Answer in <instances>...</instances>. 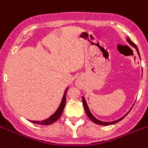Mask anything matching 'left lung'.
Listing matches in <instances>:
<instances>
[{
	"label": "left lung",
	"mask_w": 148,
	"mask_h": 148,
	"mask_svg": "<svg viewBox=\"0 0 148 148\" xmlns=\"http://www.w3.org/2000/svg\"><path fill=\"white\" fill-rule=\"evenodd\" d=\"M126 40H127V42H128L129 43V45H132V46L134 47V49H136L137 52H138V54L139 58H140V54H139V51H138V47L136 46V45H135V44H134V42H132V40H131V39H129V38H127V39H126ZM82 100H83V104H84V106L85 111H86V115H87V116H88V117L90 118V119L91 121H92V122H94V123H96V124L101 125H113V124H115V123H117V122H120L121 120L123 119H124V118L125 117V116H127V115H128V112H129L131 111V109H132V107L131 108L130 110H129V111H128V112H127V113H126L125 115V116H123L122 118H120V119H119L116 120V121H112V122H103V121H100V120L97 119V118L94 117L93 114L91 113L90 111V109H89V107H88V105H87V103H86V99H85V98L84 97H82Z\"/></svg>",
	"instance_id": "1"
}]
</instances>
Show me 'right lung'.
<instances>
[{
  "label": "right lung",
  "mask_w": 148,
  "mask_h": 148,
  "mask_svg": "<svg viewBox=\"0 0 148 148\" xmlns=\"http://www.w3.org/2000/svg\"><path fill=\"white\" fill-rule=\"evenodd\" d=\"M68 89H69V86H68V87L65 89L64 93L63 95V97H62V102L60 103L58 108L57 110H56L50 117H49L48 119H46L42 120V121H32V120H29V122H32V123H35V124L42 125H51L52 124V123H54V122H56V121L59 119L60 116H62V112H63L64 110V108L65 106L66 95H67V92H68Z\"/></svg>",
  "instance_id": "1"
}]
</instances>
